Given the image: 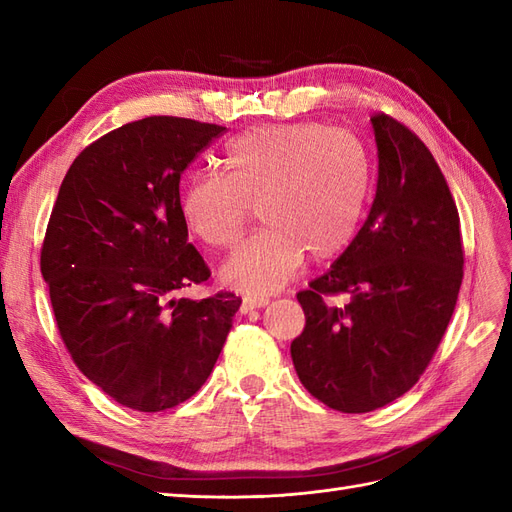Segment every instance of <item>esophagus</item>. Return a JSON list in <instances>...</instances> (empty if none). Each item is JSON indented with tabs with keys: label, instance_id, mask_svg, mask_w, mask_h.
Here are the masks:
<instances>
[{
	"label": "esophagus",
	"instance_id": "1",
	"mask_svg": "<svg viewBox=\"0 0 512 512\" xmlns=\"http://www.w3.org/2000/svg\"><path fill=\"white\" fill-rule=\"evenodd\" d=\"M269 297L267 294H254V297H245L243 299V312H250V309H256V307H265L269 305Z\"/></svg>",
	"mask_w": 512,
	"mask_h": 512
}]
</instances>
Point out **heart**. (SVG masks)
I'll use <instances>...</instances> for the list:
<instances>
[{"label": "heart", "instance_id": "heart-1", "mask_svg": "<svg viewBox=\"0 0 512 512\" xmlns=\"http://www.w3.org/2000/svg\"><path fill=\"white\" fill-rule=\"evenodd\" d=\"M226 177L196 173L183 183L179 209L192 235L211 247H235L262 215L256 237L232 254L222 280L243 292L282 288L303 265L342 254L359 232L374 181L367 145L348 130L286 123L232 141Z\"/></svg>", "mask_w": 512, "mask_h": 512}]
</instances>
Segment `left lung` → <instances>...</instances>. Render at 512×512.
<instances>
[{
    "instance_id": "8db88e82",
    "label": "left lung",
    "mask_w": 512,
    "mask_h": 512,
    "mask_svg": "<svg viewBox=\"0 0 512 512\" xmlns=\"http://www.w3.org/2000/svg\"><path fill=\"white\" fill-rule=\"evenodd\" d=\"M376 198L335 265L301 290L297 376L324 406L361 414L408 393L438 350L463 280L459 213L431 151L391 115L371 117ZM344 293L333 306L327 296Z\"/></svg>"
}]
</instances>
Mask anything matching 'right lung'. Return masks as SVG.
Here are the masks:
<instances>
[{
    "mask_svg": "<svg viewBox=\"0 0 512 512\" xmlns=\"http://www.w3.org/2000/svg\"><path fill=\"white\" fill-rule=\"evenodd\" d=\"M226 128L145 117L72 162L51 211L40 271L61 339L83 374L138 412L190 399L209 378L241 299L177 292L211 271L188 243L183 170Z\"/></svg>",
    "mask_w": 512,
    "mask_h": 512,
    "instance_id": "right-lung-1",
    "label": "right lung"
}]
</instances>
